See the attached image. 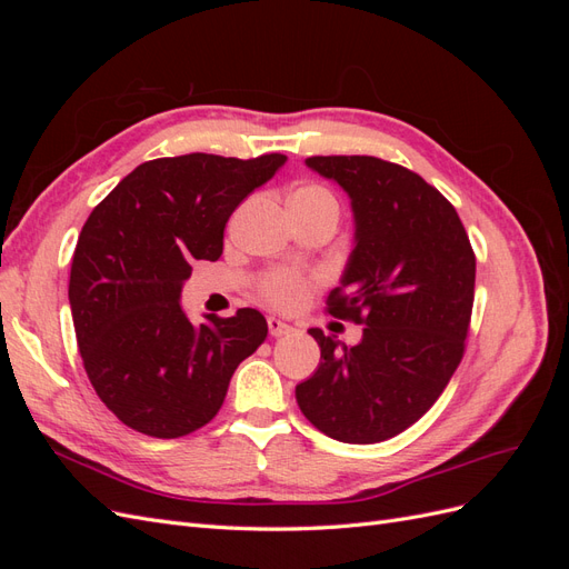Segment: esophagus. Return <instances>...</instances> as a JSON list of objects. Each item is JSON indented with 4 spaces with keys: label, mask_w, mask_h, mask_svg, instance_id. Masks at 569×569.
<instances>
[{
    "label": "esophagus",
    "mask_w": 569,
    "mask_h": 569,
    "mask_svg": "<svg viewBox=\"0 0 569 569\" xmlns=\"http://www.w3.org/2000/svg\"><path fill=\"white\" fill-rule=\"evenodd\" d=\"M268 330H270L272 337H284V335L291 332V325H287L280 318H268Z\"/></svg>",
    "instance_id": "esophagus-1"
}]
</instances>
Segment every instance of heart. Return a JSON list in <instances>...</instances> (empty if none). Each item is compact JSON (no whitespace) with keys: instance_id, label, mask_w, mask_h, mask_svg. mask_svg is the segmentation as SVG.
<instances>
[{"instance_id":"b5f03b06","label":"heart","mask_w":569,"mask_h":569,"mask_svg":"<svg viewBox=\"0 0 569 569\" xmlns=\"http://www.w3.org/2000/svg\"><path fill=\"white\" fill-rule=\"evenodd\" d=\"M325 203L337 206V199L330 189L322 184H303L289 199L291 209H308V206H325ZM308 287H311V282H308L297 270H272L263 274L261 284H258V291H261V295L274 306L295 308L306 299Z\"/></svg>"}]
</instances>
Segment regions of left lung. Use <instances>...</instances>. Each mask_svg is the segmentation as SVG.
Listing matches in <instances>:
<instances>
[{"instance_id":"left-lung-1","label":"left lung","mask_w":569,"mask_h":569,"mask_svg":"<svg viewBox=\"0 0 569 569\" xmlns=\"http://www.w3.org/2000/svg\"><path fill=\"white\" fill-rule=\"evenodd\" d=\"M347 189L356 249L325 311L366 325L356 347L311 330L320 366L297 385L303 416L343 443L401 435L435 406L465 353L475 303V251L437 187L377 157H311Z\"/></svg>"}]
</instances>
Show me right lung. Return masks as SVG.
Instances as JSON below:
<instances>
[{"label": "right lung", "instance_id": "right-lung-1", "mask_svg": "<svg viewBox=\"0 0 569 569\" xmlns=\"http://www.w3.org/2000/svg\"><path fill=\"white\" fill-rule=\"evenodd\" d=\"M287 159L184 153L137 166L78 237L68 299L84 372L134 432L178 439L209 425L237 366L268 337L256 308L189 322L194 261H218L232 211Z\"/></svg>", "mask_w": 569, "mask_h": 569}]
</instances>
